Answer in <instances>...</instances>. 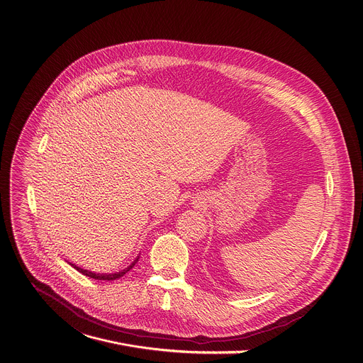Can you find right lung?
Segmentation results:
<instances>
[{"label":"right lung","instance_id":"add662e5","mask_svg":"<svg viewBox=\"0 0 363 363\" xmlns=\"http://www.w3.org/2000/svg\"><path fill=\"white\" fill-rule=\"evenodd\" d=\"M139 257H140V256H138L133 262H131L127 268H124V269H121V271H118V272H113V274H96V272H92V271H88V269H82L81 267H77L75 263H71V265H72L78 272H81V274L85 275V277H89V278L98 279V281H114V279L121 278L124 274H127L131 268H133V267L136 265V263H138Z\"/></svg>","mask_w":363,"mask_h":363}]
</instances>
